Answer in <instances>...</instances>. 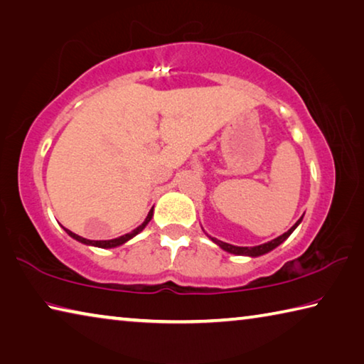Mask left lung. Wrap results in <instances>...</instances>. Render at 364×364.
Wrapping results in <instances>:
<instances>
[{
  "instance_id": "obj_1",
  "label": "left lung",
  "mask_w": 364,
  "mask_h": 364,
  "mask_svg": "<svg viewBox=\"0 0 364 364\" xmlns=\"http://www.w3.org/2000/svg\"><path fill=\"white\" fill-rule=\"evenodd\" d=\"M301 218H304V217H301ZM301 218L291 228V230L286 231L284 234H281V236H278V237L273 239V241H269V242L255 245V247H237V245H232V244H228V242H223V241H218V239H215V237H210V239H212V241H213L215 244H218L221 249L226 250V252H230V254H234V255H245V257H260V255L268 254V252H271L273 249L278 247L279 244L284 242L286 239L294 232L295 228H297V226L301 223Z\"/></svg>"
}]
</instances>
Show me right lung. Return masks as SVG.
<instances>
[{
	"mask_svg": "<svg viewBox=\"0 0 364 364\" xmlns=\"http://www.w3.org/2000/svg\"><path fill=\"white\" fill-rule=\"evenodd\" d=\"M152 215H154V210L151 208V212L147 213V217H146V220L143 221V225H139V226L136 228V230H133L132 232H127V234H123V236H120V237H115V239H109V241H91V239H85V237H82V236H78V234L72 232L70 230H65V231H67V234H69L70 237H73V239H75V241L82 242V244H86V245H95V247H101V249H112V247H119V245L125 244L127 241H130L132 237H134V236H136L138 232L143 231L144 228H146V225L149 223V221H151Z\"/></svg>",
	"mask_w": 364,
	"mask_h": 364,
	"instance_id": "add662e5",
	"label": "right lung"
}]
</instances>
